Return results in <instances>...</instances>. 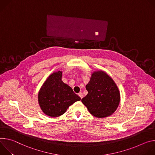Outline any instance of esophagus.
I'll return each instance as SVG.
<instances>
[{"label":"esophagus","mask_w":155,"mask_h":155,"mask_svg":"<svg viewBox=\"0 0 155 155\" xmlns=\"http://www.w3.org/2000/svg\"><path fill=\"white\" fill-rule=\"evenodd\" d=\"M78 95L80 97V98L82 99V97H83V96H84V95H83V94L82 93V92H80V93H79L78 94Z\"/></svg>","instance_id":"34e87169"}]
</instances>
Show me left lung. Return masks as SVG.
I'll return each mask as SVG.
<instances>
[{
	"label": "left lung",
	"instance_id": "1",
	"mask_svg": "<svg viewBox=\"0 0 155 155\" xmlns=\"http://www.w3.org/2000/svg\"><path fill=\"white\" fill-rule=\"evenodd\" d=\"M85 88L88 94L81 101L93 116L105 117L116 110L120 93L114 81L105 72H94Z\"/></svg>",
	"mask_w": 155,
	"mask_h": 155
}]
</instances>
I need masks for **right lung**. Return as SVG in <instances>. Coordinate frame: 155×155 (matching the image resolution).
<instances>
[{
    "mask_svg": "<svg viewBox=\"0 0 155 155\" xmlns=\"http://www.w3.org/2000/svg\"><path fill=\"white\" fill-rule=\"evenodd\" d=\"M62 72L59 71L50 75L43 84L38 101L42 111L50 117H58L81 98L72 88L61 81Z\"/></svg>",
    "mask_w": 155,
    "mask_h": 155,
    "instance_id": "obj_1",
    "label": "right lung"
}]
</instances>
